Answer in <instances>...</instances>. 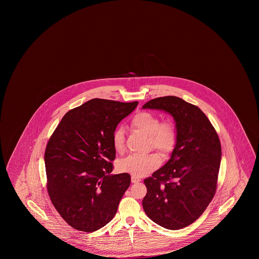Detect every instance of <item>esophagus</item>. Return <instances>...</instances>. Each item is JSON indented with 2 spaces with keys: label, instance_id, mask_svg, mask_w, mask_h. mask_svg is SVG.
<instances>
[{
  "label": "esophagus",
  "instance_id": "34e87169",
  "mask_svg": "<svg viewBox=\"0 0 259 259\" xmlns=\"http://www.w3.org/2000/svg\"><path fill=\"white\" fill-rule=\"evenodd\" d=\"M131 182H132L133 184H137V183H140V182H141V179H139V178H137V177L132 176V178H131Z\"/></svg>",
  "mask_w": 259,
  "mask_h": 259
}]
</instances>
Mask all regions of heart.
<instances>
[{"label":"heart","mask_w":259,"mask_h":259,"mask_svg":"<svg viewBox=\"0 0 259 259\" xmlns=\"http://www.w3.org/2000/svg\"><path fill=\"white\" fill-rule=\"evenodd\" d=\"M132 125L149 137L150 147L158 150L162 155L171 153L177 144V132L172 124L161 123L160 119L148 111L137 113ZM112 145L117 152L123 151L125 135L122 127H118L112 135ZM160 157L156 153L146 155L132 154L119 161L117 167L120 172H128L134 177H144L154 171L160 165Z\"/></svg>","instance_id":"1"}]
</instances>
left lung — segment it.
I'll return each mask as SVG.
<instances>
[{
	"instance_id": "1",
	"label": "left lung",
	"mask_w": 259,
	"mask_h": 259,
	"mask_svg": "<svg viewBox=\"0 0 259 259\" xmlns=\"http://www.w3.org/2000/svg\"><path fill=\"white\" fill-rule=\"evenodd\" d=\"M143 109L171 114L177 132L170 159L145 180L148 192L143 208L162 227L182 229L195 222L213 198L222 160L221 142L206 114L183 99H153Z\"/></svg>"
}]
</instances>
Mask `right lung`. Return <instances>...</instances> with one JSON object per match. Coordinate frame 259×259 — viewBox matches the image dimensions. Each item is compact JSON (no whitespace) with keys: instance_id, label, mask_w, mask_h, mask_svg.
Wrapping results in <instances>:
<instances>
[{"instance_id":"right-lung-1","label":"right lung","mask_w":259,"mask_h":259,"mask_svg":"<svg viewBox=\"0 0 259 259\" xmlns=\"http://www.w3.org/2000/svg\"><path fill=\"white\" fill-rule=\"evenodd\" d=\"M138 102L92 99L68 111L45 153L50 200L73 228L94 232L111 222L131 183L127 172L112 175V135Z\"/></svg>"}]
</instances>
